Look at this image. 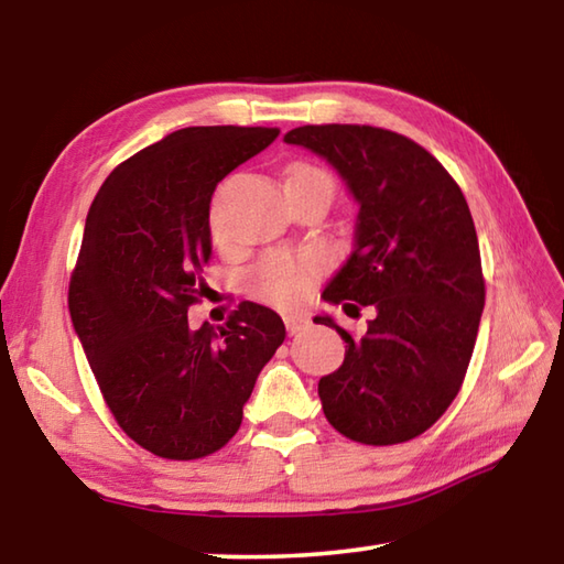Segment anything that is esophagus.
Instances as JSON below:
<instances>
[{
	"mask_svg": "<svg viewBox=\"0 0 564 564\" xmlns=\"http://www.w3.org/2000/svg\"><path fill=\"white\" fill-rule=\"evenodd\" d=\"M305 326H308V316H289L285 318V330L295 336V333H301Z\"/></svg>",
	"mask_w": 564,
	"mask_h": 564,
	"instance_id": "34e87169",
	"label": "esophagus"
}]
</instances>
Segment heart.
Wrapping results in <instances>:
<instances>
[{"label": "heart", "mask_w": 564, "mask_h": 564, "mask_svg": "<svg viewBox=\"0 0 564 564\" xmlns=\"http://www.w3.org/2000/svg\"><path fill=\"white\" fill-rule=\"evenodd\" d=\"M305 174H323L321 169L313 166H299L293 169V176H305ZM326 271V261H323L321 253H285V251H273L253 265L248 271V289L265 303L275 305V308L293 311L308 301L313 285Z\"/></svg>", "instance_id": "heart-1"}]
</instances>
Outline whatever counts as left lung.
Instances as JSON below:
<instances>
[{
	"label": "left lung",
	"instance_id": "left-lung-1",
	"mask_svg": "<svg viewBox=\"0 0 564 564\" xmlns=\"http://www.w3.org/2000/svg\"><path fill=\"white\" fill-rule=\"evenodd\" d=\"M283 141L326 159L360 206L356 248L323 299L376 308L358 338L316 318L346 340L343 366L318 383L323 413L362 445L413 441L451 408L473 358L485 279L470 208L441 161L403 133L308 123Z\"/></svg>",
	"mask_w": 564,
	"mask_h": 564
}]
</instances>
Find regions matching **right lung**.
I'll return each mask as SVG.
<instances>
[{
	"label": "right lung",
	"instance_id": "add662e5",
	"mask_svg": "<svg viewBox=\"0 0 564 564\" xmlns=\"http://www.w3.org/2000/svg\"><path fill=\"white\" fill-rule=\"evenodd\" d=\"M279 133L178 129L113 169L89 208L69 281L74 330L121 431L166 460L231 441L285 338L279 313L251 301L224 326H188L212 259L216 184Z\"/></svg>",
	"mask_w": 564,
	"mask_h": 564
}]
</instances>
